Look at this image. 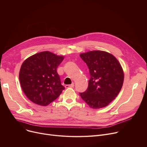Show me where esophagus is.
<instances>
[{"instance_id": "esophagus-1", "label": "esophagus", "mask_w": 147, "mask_h": 147, "mask_svg": "<svg viewBox=\"0 0 147 147\" xmlns=\"http://www.w3.org/2000/svg\"><path fill=\"white\" fill-rule=\"evenodd\" d=\"M74 83H72L71 84H67L65 85V88H74Z\"/></svg>"}]
</instances>
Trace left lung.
<instances>
[{
	"instance_id": "1",
	"label": "left lung",
	"mask_w": 147,
	"mask_h": 147,
	"mask_svg": "<svg viewBox=\"0 0 147 147\" xmlns=\"http://www.w3.org/2000/svg\"><path fill=\"white\" fill-rule=\"evenodd\" d=\"M89 68L90 78L82 99L92 109H101L117 97L123 86L124 74L118 60L111 54L101 51L80 55Z\"/></svg>"
}]
</instances>
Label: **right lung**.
<instances>
[{
	"label": "right lung",
	"mask_w": 147,
	"mask_h": 147,
	"mask_svg": "<svg viewBox=\"0 0 147 147\" xmlns=\"http://www.w3.org/2000/svg\"><path fill=\"white\" fill-rule=\"evenodd\" d=\"M63 59V57L45 51L31 56L22 63L20 82L23 92L31 101L48 105L65 89L57 71Z\"/></svg>",
	"instance_id": "obj_1"
}]
</instances>
